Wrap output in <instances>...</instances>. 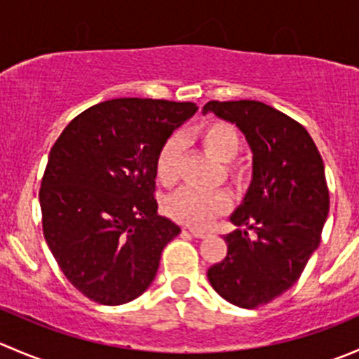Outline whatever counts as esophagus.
<instances>
[{
    "mask_svg": "<svg viewBox=\"0 0 359 359\" xmlns=\"http://www.w3.org/2000/svg\"><path fill=\"white\" fill-rule=\"evenodd\" d=\"M187 233L193 234L194 238H200V240H203V238L208 236V233H206V231H200V229H187Z\"/></svg>",
    "mask_w": 359,
    "mask_h": 359,
    "instance_id": "34e87169",
    "label": "esophagus"
}]
</instances>
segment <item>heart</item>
Instances as JSON below:
<instances>
[{
	"instance_id": "1",
	"label": "heart",
	"mask_w": 359,
	"mask_h": 359,
	"mask_svg": "<svg viewBox=\"0 0 359 359\" xmlns=\"http://www.w3.org/2000/svg\"><path fill=\"white\" fill-rule=\"evenodd\" d=\"M201 146L206 153L219 161H229L240 153L241 137L231 123L212 119L200 126L196 132ZM182 163V144L179 139L165 140L156 154V177L163 186H173L180 177ZM226 173L233 180H243V170L240 166L227 165ZM233 206L229 193L226 191H200L193 187H184L168 198L165 210L172 219L191 227H206L215 217L227 213Z\"/></svg>"
}]
</instances>
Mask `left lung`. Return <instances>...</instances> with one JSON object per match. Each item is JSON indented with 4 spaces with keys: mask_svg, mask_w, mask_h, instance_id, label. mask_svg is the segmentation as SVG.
Returning a JSON list of instances; mask_svg holds the SVG:
<instances>
[{
    "mask_svg": "<svg viewBox=\"0 0 359 359\" xmlns=\"http://www.w3.org/2000/svg\"><path fill=\"white\" fill-rule=\"evenodd\" d=\"M213 112L234 123L253 153L247 196L231 215L227 255L208 269L213 290L245 309L287 292L320 247L330 208L325 165L300 123L259 100H210Z\"/></svg>",
    "mask_w": 359,
    "mask_h": 359,
    "instance_id": "1",
    "label": "left lung"
}]
</instances>
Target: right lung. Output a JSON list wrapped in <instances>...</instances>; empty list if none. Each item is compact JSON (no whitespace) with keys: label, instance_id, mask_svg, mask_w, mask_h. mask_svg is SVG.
Returning a JSON list of instances; mask_svg holds the SVG:
<instances>
[{"label":"right lung","instance_id":"obj_1","mask_svg":"<svg viewBox=\"0 0 359 359\" xmlns=\"http://www.w3.org/2000/svg\"><path fill=\"white\" fill-rule=\"evenodd\" d=\"M193 102L112 99L76 116L50 151L39 189L43 234L64 276L119 306L153 283L180 227L158 215L156 154Z\"/></svg>","mask_w":359,"mask_h":359}]
</instances>
